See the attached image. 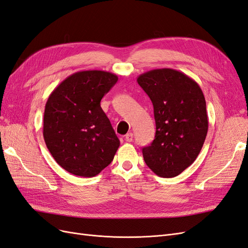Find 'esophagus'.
<instances>
[{"label": "esophagus", "instance_id": "1", "mask_svg": "<svg viewBox=\"0 0 248 248\" xmlns=\"http://www.w3.org/2000/svg\"><path fill=\"white\" fill-rule=\"evenodd\" d=\"M132 140H133V134H132L131 132L127 133L126 136H125V140H126V141H128V142H130V141H132Z\"/></svg>", "mask_w": 248, "mask_h": 248}]
</instances>
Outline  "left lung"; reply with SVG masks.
<instances>
[{
  "instance_id": "1",
  "label": "left lung",
  "mask_w": 248,
  "mask_h": 248,
  "mask_svg": "<svg viewBox=\"0 0 248 248\" xmlns=\"http://www.w3.org/2000/svg\"><path fill=\"white\" fill-rule=\"evenodd\" d=\"M137 80L153 103L156 124L154 140L142 148L144 160L157 176L176 177L197 159L206 140L205 96L196 80L175 69L150 70Z\"/></svg>"
}]
</instances>
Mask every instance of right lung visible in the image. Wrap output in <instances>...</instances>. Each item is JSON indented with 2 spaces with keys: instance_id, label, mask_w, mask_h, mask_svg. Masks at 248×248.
<instances>
[{
  "instance_id": "obj_1",
  "label": "right lung",
  "mask_w": 248,
  "mask_h": 248,
  "mask_svg": "<svg viewBox=\"0 0 248 248\" xmlns=\"http://www.w3.org/2000/svg\"><path fill=\"white\" fill-rule=\"evenodd\" d=\"M117 80L116 74L108 71H78L48 97L44 141L59 166L70 174L91 178L114 159L120 140L100 101Z\"/></svg>"
}]
</instances>
